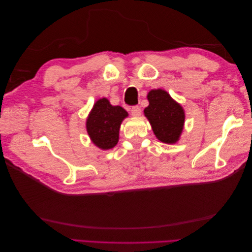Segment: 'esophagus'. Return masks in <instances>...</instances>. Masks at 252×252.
I'll use <instances>...</instances> for the list:
<instances>
[{
  "label": "esophagus",
  "mask_w": 252,
  "mask_h": 252,
  "mask_svg": "<svg viewBox=\"0 0 252 252\" xmlns=\"http://www.w3.org/2000/svg\"><path fill=\"white\" fill-rule=\"evenodd\" d=\"M141 113H142V110H141V108L139 107V106H134V107L131 108V114H132V117L138 118V117L141 116Z\"/></svg>",
  "instance_id": "1"
}]
</instances>
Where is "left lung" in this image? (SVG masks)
I'll list each match as a JSON object with an SVG mask.
<instances>
[{
    "mask_svg": "<svg viewBox=\"0 0 252 252\" xmlns=\"http://www.w3.org/2000/svg\"><path fill=\"white\" fill-rule=\"evenodd\" d=\"M149 105L144 109L157 139L165 144H175L183 132L185 111L164 89H152L147 94Z\"/></svg>",
    "mask_w": 252,
    "mask_h": 252,
    "instance_id": "obj_1",
    "label": "left lung"
}]
</instances>
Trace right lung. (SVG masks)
<instances>
[{"label":"right lung","mask_w":252,"mask_h":252,"mask_svg":"<svg viewBox=\"0 0 252 252\" xmlns=\"http://www.w3.org/2000/svg\"><path fill=\"white\" fill-rule=\"evenodd\" d=\"M128 112L121 106H113L108 98L102 97L94 104L86 119V130L97 148L108 150L119 142L122 122Z\"/></svg>","instance_id":"right-lung-1"}]
</instances>
